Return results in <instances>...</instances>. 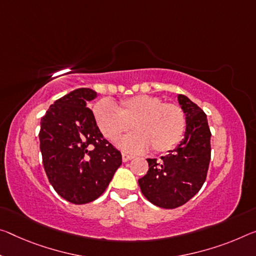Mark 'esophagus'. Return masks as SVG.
Masks as SVG:
<instances>
[{"instance_id": "esophagus-1", "label": "esophagus", "mask_w": 256, "mask_h": 256, "mask_svg": "<svg viewBox=\"0 0 256 256\" xmlns=\"http://www.w3.org/2000/svg\"><path fill=\"white\" fill-rule=\"evenodd\" d=\"M133 158V156H131V155H128V154H122V160H123V162L124 163H126V162H128V160H131Z\"/></svg>"}]
</instances>
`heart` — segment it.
<instances>
[{"mask_svg": "<svg viewBox=\"0 0 256 256\" xmlns=\"http://www.w3.org/2000/svg\"><path fill=\"white\" fill-rule=\"evenodd\" d=\"M93 116L101 133L117 141L130 128L120 147L126 152H141L149 146L155 152H165L180 142L186 131V115L176 104L163 102L160 96L138 94L120 100L118 107L104 99L93 106Z\"/></svg>", "mask_w": 256, "mask_h": 256, "instance_id": "heart-1", "label": "heart"}]
</instances>
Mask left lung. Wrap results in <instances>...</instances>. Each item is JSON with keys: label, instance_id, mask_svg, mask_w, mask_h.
<instances>
[{"label": "left lung", "instance_id": "obj_1", "mask_svg": "<svg viewBox=\"0 0 256 256\" xmlns=\"http://www.w3.org/2000/svg\"><path fill=\"white\" fill-rule=\"evenodd\" d=\"M186 115L184 138L171 154L148 158L149 170L139 179L144 196L162 208H176L200 192L210 160V131L206 114L188 96H178Z\"/></svg>", "mask_w": 256, "mask_h": 256}]
</instances>
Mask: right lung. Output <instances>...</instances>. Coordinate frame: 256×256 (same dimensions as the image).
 I'll use <instances>...</instances> for the list:
<instances>
[{"mask_svg": "<svg viewBox=\"0 0 256 256\" xmlns=\"http://www.w3.org/2000/svg\"><path fill=\"white\" fill-rule=\"evenodd\" d=\"M96 98L80 88L56 100L40 120V148L54 189L72 204H86L104 194L122 155L104 139L88 102Z\"/></svg>", "mask_w": 256, "mask_h": 256, "instance_id": "obj_1", "label": "right lung"}]
</instances>
